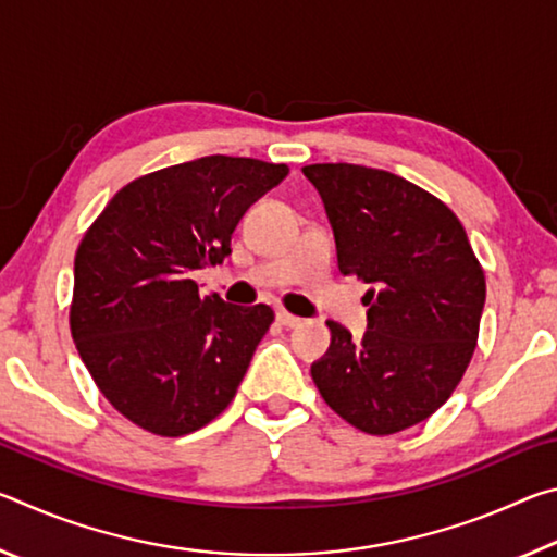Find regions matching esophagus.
<instances>
[{
    "label": "esophagus",
    "instance_id": "34e87169",
    "mask_svg": "<svg viewBox=\"0 0 557 557\" xmlns=\"http://www.w3.org/2000/svg\"><path fill=\"white\" fill-rule=\"evenodd\" d=\"M277 322H280L282 326H287V329H295V326L301 324V319L295 317V314L285 312V309H280V312H277Z\"/></svg>",
    "mask_w": 557,
    "mask_h": 557
}]
</instances>
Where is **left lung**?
Returning a JSON list of instances; mask_svg holds the SVG:
<instances>
[{
    "instance_id": "8db88e82",
    "label": "left lung",
    "mask_w": 557,
    "mask_h": 557,
    "mask_svg": "<svg viewBox=\"0 0 557 557\" xmlns=\"http://www.w3.org/2000/svg\"><path fill=\"white\" fill-rule=\"evenodd\" d=\"M342 275L371 289L361 342L326 322L332 344L312 363L329 408L369 435L428 420L457 388L476 348L486 282L455 213L383 169L309 164Z\"/></svg>"
}]
</instances>
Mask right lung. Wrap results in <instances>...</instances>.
Segmentation results:
<instances>
[{"label": "right lung", "instance_id": "add662e5", "mask_svg": "<svg viewBox=\"0 0 557 557\" xmlns=\"http://www.w3.org/2000/svg\"><path fill=\"white\" fill-rule=\"evenodd\" d=\"M287 172L225 154L159 169L122 186L83 235L71 334L100 393L137 428L182 437L228 408L275 312L201 299L194 272L231 256L243 213Z\"/></svg>", "mask_w": 557, "mask_h": 557}]
</instances>
